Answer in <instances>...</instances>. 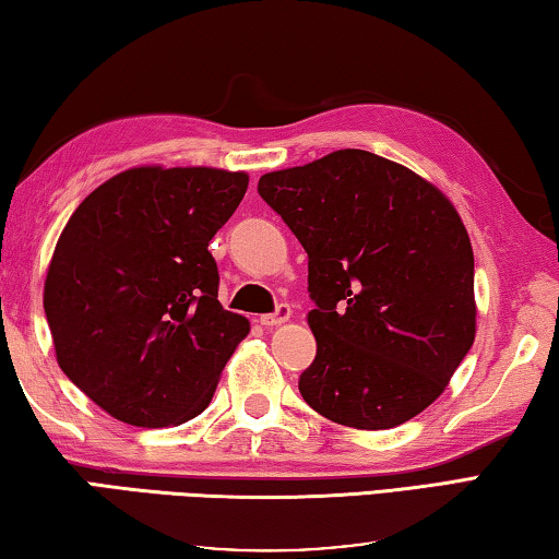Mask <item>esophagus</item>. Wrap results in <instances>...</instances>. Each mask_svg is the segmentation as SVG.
Listing matches in <instances>:
<instances>
[{
    "label": "esophagus",
    "instance_id": "34e87169",
    "mask_svg": "<svg viewBox=\"0 0 559 559\" xmlns=\"http://www.w3.org/2000/svg\"><path fill=\"white\" fill-rule=\"evenodd\" d=\"M290 313H294V311H290V306H288V304H281L273 313H265V316H261V323H263L265 328L281 325V323H286V321H288Z\"/></svg>",
    "mask_w": 559,
    "mask_h": 559
}]
</instances>
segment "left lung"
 Listing matches in <instances>:
<instances>
[{
	"mask_svg": "<svg viewBox=\"0 0 559 559\" xmlns=\"http://www.w3.org/2000/svg\"><path fill=\"white\" fill-rule=\"evenodd\" d=\"M259 193L308 253L304 401L358 430L423 413L475 341V259L453 203L360 148L263 174Z\"/></svg>",
	"mask_w": 559,
	"mask_h": 559,
	"instance_id": "obj_1",
	"label": "left lung"
}]
</instances>
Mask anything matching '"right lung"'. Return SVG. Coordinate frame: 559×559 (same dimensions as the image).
<instances>
[{
    "mask_svg": "<svg viewBox=\"0 0 559 559\" xmlns=\"http://www.w3.org/2000/svg\"><path fill=\"white\" fill-rule=\"evenodd\" d=\"M248 189L243 171L139 166L79 203L44 281L59 368L121 423L197 418L251 325L218 304L209 241Z\"/></svg>",
    "mask_w": 559,
    "mask_h": 559,
    "instance_id": "right-lung-1",
    "label": "right lung"
}]
</instances>
